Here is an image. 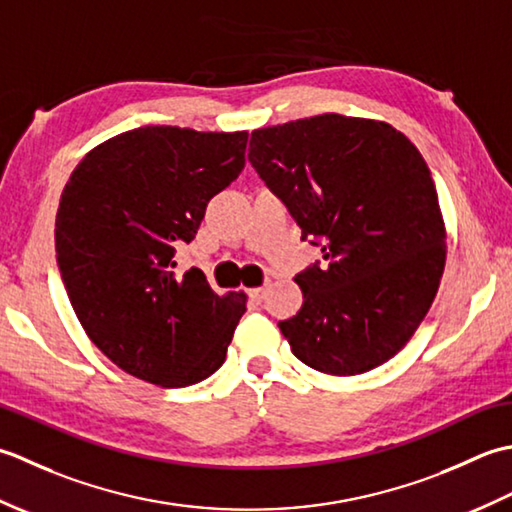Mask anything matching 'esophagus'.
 <instances>
[{"label": "esophagus", "mask_w": 512, "mask_h": 512, "mask_svg": "<svg viewBox=\"0 0 512 512\" xmlns=\"http://www.w3.org/2000/svg\"><path fill=\"white\" fill-rule=\"evenodd\" d=\"M265 294H267V289L265 287H256V289H249V298H252L254 302H260L265 298Z\"/></svg>", "instance_id": "esophagus-1"}]
</instances>
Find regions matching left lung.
<instances>
[{
  "label": "left lung",
  "instance_id": "left-lung-1",
  "mask_svg": "<svg viewBox=\"0 0 512 512\" xmlns=\"http://www.w3.org/2000/svg\"><path fill=\"white\" fill-rule=\"evenodd\" d=\"M247 156L325 258L296 274L305 302L278 322L294 356L331 375L391 360L431 309L446 263L422 154L384 121L318 114L254 130Z\"/></svg>",
  "mask_w": 512,
  "mask_h": 512
}]
</instances>
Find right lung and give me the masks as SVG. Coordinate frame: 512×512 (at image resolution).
Here are the masks:
<instances>
[{
	"mask_svg": "<svg viewBox=\"0 0 512 512\" xmlns=\"http://www.w3.org/2000/svg\"><path fill=\"white\" fill-rule=\"evenodd\" d=\"M247 132L145 125L86 154L64 187L55 249L70 305L95 347L159 387L221 367L245 294L218 296L201 269L174 271L212 198L245 168Z\"/></svg>",
	"mask_w": 512,
	"mask_h": 512,
	"instance_id": "obj_1",
	"label": "right lung"
}]
</instances>
